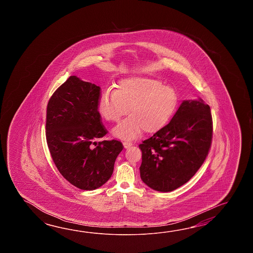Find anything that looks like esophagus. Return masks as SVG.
I'll list each match as a JSON object with an SVG mask.
<instances>
[{"label": "esophagus", "mask_w": 253, "mask_h": 253, "mask_svg": "<svg viewBox=\"0 0 253 253\" xmlns=\"http://www.w3.org/2000/svg\"><path fill=\"white\" fill-rule=\"evenodd\" d=\"M123 145H124L125 148H128L133 144L131 142H129V141H125V142H123Z\"/></svg>", "instance_id": "34e87169"}]
</instances>
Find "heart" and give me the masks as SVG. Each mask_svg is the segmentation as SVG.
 <instances>
[{"label": "heart", "mask_w": 253, "mask_h": 253, "mask_svg": "<svg viewBox=\"0 0 253 253\" xmlns=\"http://www.w3.org/2000/svg\"><path fill=\"white\" fill-rule=\"evenodd\" d=\"M177 93L172 86L146 77H131L118 82L116 90L107 89L98 101V110L103 118L118 122L130 114L113 129L120 139H133L142 129L154 132L172 117L177 105Z\"/></svg>", "instance_id": "1"}]
</instances>
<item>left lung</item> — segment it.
Instances as JSON below:
<instances>
[{
	"instance_id": "1",
	"label": "left lung",
	"mask_w": 253,
	"mask_h": 253,
	"mask_svg": "<svg viewBox=\"0 0 253 253\" xmlns=\"http://www.w3.org/2000/svg\"><path fill=\"white\" fill-rule=\"evenodd\" d=\"M212 120L202 98L183 100L169 124L140 144V176L158 192L187 183L204 164L211 147Z\"/></svg>"
}]
</instances>
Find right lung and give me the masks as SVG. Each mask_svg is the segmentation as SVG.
Listing matches in <instances>:
<instances>
[{
  "instance_id": "add662e5",
  "label": "right lung",
  "mask_w": 253,
  "mask_h": 253,
  "mask_svg": "<svg viewBox=\"0 0 253 253\" xmlns=\"http://www.w3.org/2000/svg\"><path fill=\"white\" fill-rule=\"evenodd\" d=\"M99 96V86L70 76L47 107L46 138L54 164L81 190H96L107 183L123 150L118 140L97 142L107 134L97 110Z\"/></svg>"
}]
</instances>
